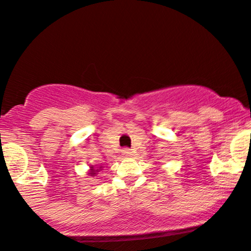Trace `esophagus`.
<instances>
[{
    "label": "esophagus",
    "instance_id": "1",
    "mask_svg": "<svg viewBox=\"0 0 251 251\" xmlns=\"http://www.w3.org/2000/svg\"><path fill=\"white\" fill-rule=\"evenodd\" d=\"M121 152H123V155L125 156V157H128V156H131V155H132L131 150H130V149H128V148L123 149V151H121Z\"/></svg>",
    "mask_w": 251,
    "mask_h": 251
}]
</instances>
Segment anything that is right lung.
<instances>
[{"label":"right lung","mask_w":251,"mask_h":251,"mask_svg":"<svg viewBox=\"0 0 251 251\" xmlns=\"http://www.w3.org/2000/svg\"><path fill=\"white\" fill-rule=\"evenodd\" d=\"M92 168H93V167H92ZM99 170H100V169H92V172L89 173V175H92V176H95V175H96V173H98Z\"/></svg>","instance_id":"obj_1"}]
</instances>
